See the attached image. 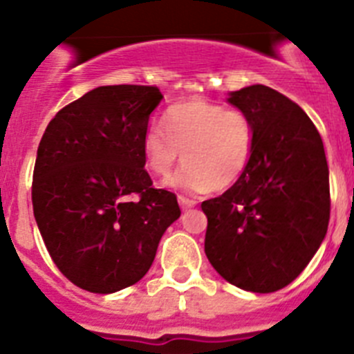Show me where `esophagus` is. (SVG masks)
<instances>
[{"mask_svg":"<svg viewBox=\"0 0 354 354\" xmlns=\"http://www.w3.org/2000/svg\"><path fill=\"white\" fill-rule=\"evenodd\" d=\"M177 200H179V205L184 209V211H186V209L195 207V205H196V200L187 198V196H184V195H179V198H177Z\"/></svg>","mask_w":354,"mask_h":354,"instance_id":"34e87169","label":"esophagus"}]
</instances>
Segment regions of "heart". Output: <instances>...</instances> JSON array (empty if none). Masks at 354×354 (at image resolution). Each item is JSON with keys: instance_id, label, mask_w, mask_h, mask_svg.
Returning a JSON list of instances; mask_svg holds the SVG:
<instances>
[{"instance_id": "1", "label": "heart", "mask_w": 354, "mask_h": 354, "mask_svg": "<svg viewBox=\"0 0 354 354\" xmlns=\"http://www.w3.org/2000/svg\"><path fill=\"white\" fill-rule=\"evenodd\" d=\"M255 143V124L246 111L189 99L168 106L161 126L147 127L142 149L147 170L161 179L170 177L183 152L186 165L170 183L184 192L204 193L234 186L248 170Z\"/></svg>"}]
</instances>
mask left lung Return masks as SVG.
I'll use <instances>...</instances> for the list:
<instances>
[{
  "label": "left lung",
  "instance_id": "left-lung-1",
  "mask_svg": "<svg viewBox=\"0 0 354 354\" xmlns=\"http://www.w3.org/2000/svg\"><path fill=\"white\" fill-rule=\"evenodd\" d=\"M257 143L245 175L202 202L205 255L239 289L274 292L299 277L330 221V171L321 134L289 97L264 84L230 93Z\"/></svg>",
  "mask_w": 354,
  "mask_h": 354
}]
</instances>
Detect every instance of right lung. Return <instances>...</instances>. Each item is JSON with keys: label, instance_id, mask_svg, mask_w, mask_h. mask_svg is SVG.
<instances>
[{"label": "right lung", "instance_id": "add662e5", "mask_svg": "<svg viewBox=\"0 0 354 354\" xmlns=\"http://www.w3.org/2000/svg\"><path fill=\"white\" fill-rule=\"evenodd\" d=\"M161 99L158 86H99L62 108L40 140L33 214L56 268L81 289L109 294L142 280L180 216L177 196L143 168Z\"/></svg>", "mask_w": 354, "mask_h": 354}]
</instances>
